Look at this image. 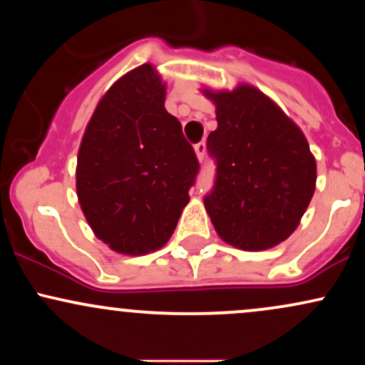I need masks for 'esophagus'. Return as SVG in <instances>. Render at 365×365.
<instances>
[{
    "label": "esophagus",
    "mask_w": 365,
    "mask_h": 365,
    "mask_svg": "<svg viewBox=\"0 0 365 365\" xmlns=\"http://www.w3.org/2000/svg\"><path fill=\"white\" fill-rule=\"evenodd\" d=\"M194 149H195L197 158H199V161H202L204 156H206V142H204V140L199 142V144L194 145Z\"/></svg>",
    "instance_id": "1"
}]
</instances>
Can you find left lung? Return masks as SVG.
Listing matches in <instances>:
<instances>
[{
  "mask_svg": "<svg viewBox=\"0 0 365 365\" xmlns=\"http://www.w3.org/2000/svg\"><path fill=\"white\" fill-rule=\"evenodd\" d=\"M217 128L207 153L216 161L204 197L217 235L242 250H264L295 232L316 188V159L302 130L252 86L204 91Z\"/></svg>",
  "mask_w": 365,
  "mask_h": 365,
  "instance_id": "8db88e82",
  "label": "left lung"
}]
</instances>
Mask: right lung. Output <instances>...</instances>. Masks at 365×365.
Returning <instances> with one entry per match:
<instances>
[{
	"mask_svg": "<svg viewBox=\"0 0 365 365\" xmlns=\"http://www.w3.org/2000/svg\"><path fill=\"white\" fill-rule=\"evenodd\" d=\"M154 66L116 81L87 125L77 158L78 202L99 240L120 254L161 249L175 232L199 161L165 110Z\"/></svg>",
	"mask_w": 365,
	"mask_h": 365,
	"instance_id": "1",
	"label": "right lung"
}]
</instances>
